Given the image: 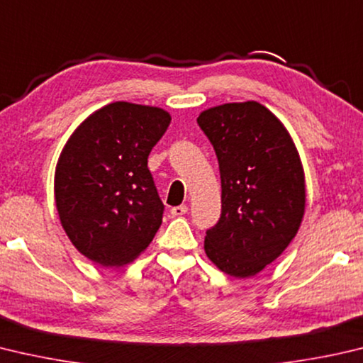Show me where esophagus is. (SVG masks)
Segmentation results:
<instances>
[{"label":"esophagus","mask_w":363,"mask_h":363,"mask_svg":"<svg viewBox=\"0 0 363 363\" xmlns=\"http://www.w3.org/2000/svg\"><path fill=\"white\" fill-rule=\"evenodd\" d=\"M189 211V208L186 206V204H181V206H174L171 208V214H173L174 217H179V216H184Z\"/></svg>","instance_id":"esophagus-1"}]
</instances>
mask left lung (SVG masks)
I'll use <instances>...</instances> for the list:
<instances>
[{"label": "left lung", "mask_w": 363, "mask_h": 363, "mask_svg": "<svg viewBox=\"0 0 363 363\" xmlns=\"http://www.w3.org/2000/svg\"><path fill=\"white\" fill-rule=\"evenodd\" d=\"M219 162L222 213L204 238L208 259L235 278L260 273L291 245L305 214V173L284 125L257 101L196 118Z\"/></svg>", "instance_id": "1"}]
</instances>
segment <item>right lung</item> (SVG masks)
Masks as SVG:
<instances>
[{
	"mask_svg": "<svg viewBox=\"0 0 363 363\" xmlns=\"http://www.w3.org/2000/svg\"><path fill=\"white\" fill-rule=\"evenodd\" d=\"M171 116L116 101L79 125L55 169V204L74 247L101 267L133 262L162 225L163 203L147 168Z\"/></svg>",
	"mask_w": 363,
	"mask_h": 363,
	"instance_id": "add662e5",
	"label": "right lung"
}]
</instances>
